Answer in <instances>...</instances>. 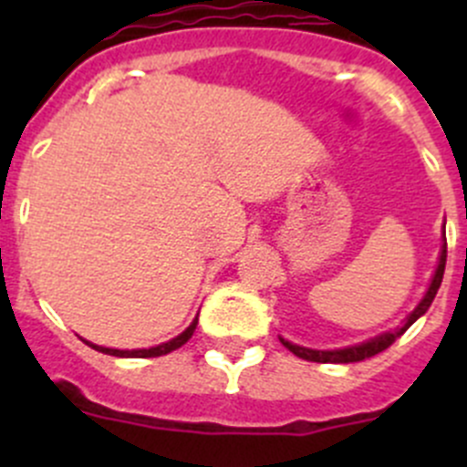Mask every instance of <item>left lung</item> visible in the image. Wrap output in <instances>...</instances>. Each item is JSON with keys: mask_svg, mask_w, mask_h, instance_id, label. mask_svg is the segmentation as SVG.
Segmentation results:
<instances>
[{"mask_svg": "<svg viewBox=\"0 0 467 467\" xmlns=\"http://www.w3.org/2000/svg\"><path fill=\"white\" fill-rule=\"evenodd\" d=\"M445 262H447V242H445V223H442V246H441V255H438V266H436L434 275H431V282H430V286H427L422 300L416 305V307H413V312L404 318L402 325H398L395 329H389V332H381V334H378V337L368 338V341L355 343V346L337 348V350H314V348L298 346V343H291V341H286V338L280 337L282 346H285L286 350L294 352L296 357H300V359L317 361V364H352V361H364V359H368V357H375L378 352L386 350V348H389L395 338L402 337V334L407 332V329L411 327V325L416 323L418 318H420L422 314L431 307V303H434V298L438 294V286H441V282H442Z\"/></svg>", "mask_w": 467, "mask_h": 467, "instance_id": "1", "label": "left lung"}]
</instances>
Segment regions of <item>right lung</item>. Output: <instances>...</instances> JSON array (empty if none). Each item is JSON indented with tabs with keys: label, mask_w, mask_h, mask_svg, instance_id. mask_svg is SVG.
Masks as SVG:
<instances>
[{
	"label": "right lung",
	"mask_w": 467,
	"mask_h": 467,
	"mask_svg": "<svg viewBox=\"0 0 467 467\" xmlns=\"http://www.w3.org/2000/svg\"><path fill=\"white\" fill-rule=\"evenodd\" d=\"M196 325H199V314H196V318H194V321H192L190 327H187L185 332L178 334V337H173L171 341L160 343V346H153V348H138V350H117V348H103V346H97V343H89V341H86V338H83V341H86L89 348H94V350L103 352V355L138 357V359H144V357H162V355H167V352L178 350V348H181V346H185V343L192 338V334H194Z\"/></svg>",
	"instance_id": "1"
}]
</instances>
